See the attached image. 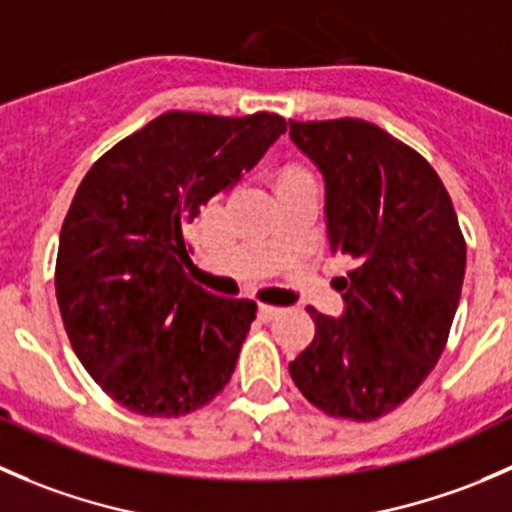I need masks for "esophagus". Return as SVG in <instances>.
I'll list each match as a JSON object with an SVG mask.
<instances>
[{
  "label": "esophagus",
  "instance_id": "34e87169",
  "mask_svg": "<svg viewBox=\"0 0 512 512\" xmlns=\"http://www.w3.org/2000/svg\"><path fill=\"white\" fill-rule=\"evenodd\" d=\"M258 313H261L263 321H273V318H276V316H281L283 308L281 306H268V303H261V306H258Z\"/></svg>",
  "mask_w": 512,
  "mask_h": 512
}]
</instances>
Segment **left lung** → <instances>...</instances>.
I'll return each instance as SVG.
<instances>
[{"label": "left lung", "instance_id": "8db88e82", "mask_svg": "<svg viewBox=\"0 0 512 512\" xmlns=\"http://www.w3.org/2000/svg\"><path fill=\"white\" fill-rule=\"evenodd\" d=\"M326 184L343 316L308 306L316 336L288 363L293 383L333 418L376 421L426 381L443 353L465 276L453 201L418 151L363 119L288 121Z\"/></svg>", "mask_w": 512, "mask_h": 512}]
</instances>
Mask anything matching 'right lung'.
<instances>
[{"label":"right lung","mask_w":512,"mask_h":512,"mask_svg":"<svg viewBox=\"0 0 512 512\" xmlns=\"http://www.w3.org/2000/svg\"><path fill=\"white\" fill-rule=\"evenodd\" d=\"M283 131L268 111H166L111 146L79 184L54 286L74 353L119 406L186 416L231 381L256 303L191 281L186 229Z\"/></svg>","instance_id":"obj_1"}]
</instances>
